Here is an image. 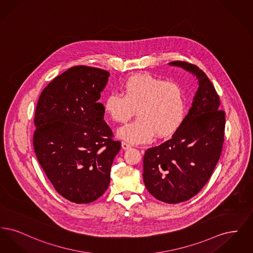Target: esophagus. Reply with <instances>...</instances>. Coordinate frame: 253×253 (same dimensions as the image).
I'll use <instances>...</instances> for the list:
<instances>
[{
    "mask_svg": "<svg viewBox=\"0 0 253 253\" xmlns=\"http://www.w3.org/2000/svg\"><path fill=\"white\" fill-rule=\"evenodd\" d=\"M121 147H122V149H124V150H127V149H129V148H131V145L129 144V143H127V142H122L121 143Z\"/></svg>",
    "mask_w": 253,
    "mask_h": 253,
    "instance_id": "1",
    "label": "esophagus"
}]
</instances>
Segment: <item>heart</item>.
<instances>
[{
	"mask_svg": "<svg viewBox=\"0 0 253 253\" xmlns=\"http://www.w3.org/2000/svg\"><path fill=\"white\" fill-rule=\"evenodd\" d=\"M122 94L111 93L104 109L117 123L129 121L134 113L137 119L121 127L118 135L130 143L151 140L155 133L168 137L175 132L185 117L186 103L180 85L151 74L132 76L122 86Z\"/></svg>",
	"mask_w": 253,
	"mask_h": 253,
	"instance_id": "obj_1",
	"label": "heart"
}]
</instances>
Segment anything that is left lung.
I'll list each match as a JSON object with an SVG mask.
<instances>
[{
  "label": "left lung",
  "mask_w": 253,
  "mask_h": 253,
  "mask_svg": "<svg viewBox=\"0 0 253 253\" xmlns=\"http://www.w3.org/2000/svg\"><path fill=\"white\" fill-rule=\"evenodd\" d=\"M169 64L193 74L199 87L171 138L145 152L143 181L159 201L177 204L196 195L210 179L221 156L226 119L213 85L198 66L181 60Z\"/></svg>",
  "instance_id": "8db88e82"
}]
</instances>
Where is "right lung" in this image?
<instances>
[{
    "instance_id": "1",
    "label": "right lung",
    "mask_w": 253,
    "mask_h": 253,
    "mask_svg": "<svg viewBox=\"0 0 253 253\" xmlns=\"http://www.w3.org/2000/svg\"><path fill=\"white\" fill-rule=\"evenodd\" d=\"M109 76L99 68L74 66L56 77L37 103L38 161L56 191L77 204L91 203L105 193L121 150L98 101Z\"/></svg>"
}]
</instances>
